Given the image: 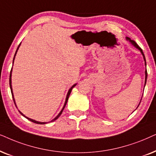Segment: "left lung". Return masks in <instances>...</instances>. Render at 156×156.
<instances>
[{"mask_svg": "<svg viewBox=\"0 0 156 156\" xmlns=\"http://www.w3.org/2000/svg\"><path fill=\"white\" fill-rule=\"evenodd\" d=\"M126 40H127L128 41H129V42L131 43V44L133 45V46L135 47V48H136L138 50H139V51H140V52L141 53V54H142L143 55V59H144V61H145V66H146V58H145V55H144V53H143V50L140 48V47L138 46V45L137 44V43L135 42L134 41H133V40H131V39H130V38H128V37H126ZM145 75H146V76H145V85H144V87H145V86H146V80H147V76H148V73H147V70H145ZM143 97V96H142ZM141 100H142V98H141V99H140V103H139V104H138V105H140V102H141ZM137 107V108H138Z\"/></svg>", "mask_w": 156, "mask_h": 156, "instance_id": "1", "label": "left lung"}]
</instances>
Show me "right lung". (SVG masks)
<instances>
[{"label": "right lung", "instance_id": "obj_1", "mask_svg": "<svg viewBox=\"0 0 156 156\" xmlns=\"http://www.w3.org/2000/svg\"><path fill=\"white\" fill-rule=\"evenodd\" d=\"M20 43L19 44V45H18V48H17V50H16V53H15V55H14V58H13V62H14V59H15V57H16V53H17V51H18V48H19V47H20ZM12 69H13V68H11V70H10V78H9V83H10V90H11V93H12V96H13V101H14V103H15V105H16V108H17V105H16V101H15V98H14V95H13V88H12V85H11V76H12ZM77 85V83H76V84H74L73 86H71V88H70L69 90H68V93H67V95H66V101H65V103H64V105H63V108H62V110L61 111V112H60V113H58V115L56 117H55V118H53V120H51V122H53V121H54V120H55L56 119H58V118L59 117H60V115H61V113H62V112H63V109L65 108V107H66V103H67V101H68V98H69V95H70V93H71V90H72V89H73V88H74L75 86H76ZM19 111V113L21 114V115H23V116H24L25 118H27V119L28 120H30L31 122H33V123H37V124H46V123H49V122H39V121H37V120H33V119H31V118H28V117H26V115H24V114H23L21 112H20V111Z\"/></svg>", "mask_w": 156, "mask_h": 156}]
</instances>
